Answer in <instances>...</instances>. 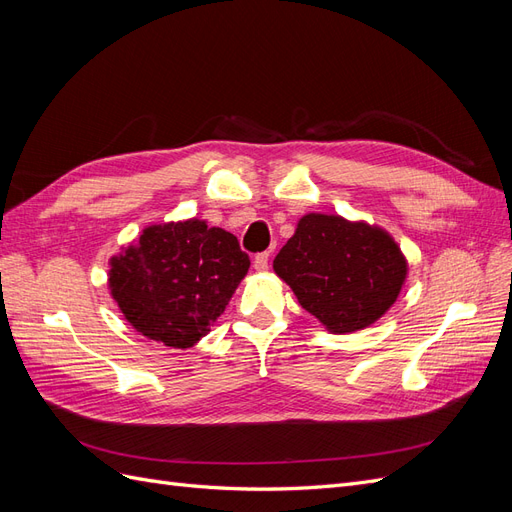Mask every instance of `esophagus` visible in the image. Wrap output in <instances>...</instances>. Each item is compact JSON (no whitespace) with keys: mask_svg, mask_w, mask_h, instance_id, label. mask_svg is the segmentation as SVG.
<instances>
[{"mask_svg":"<svg viewBox=\"0 0 512 512\" xmlns=\"http://www.w3.org/2000/svg\"><path fill=\"white\" fill-rule=\"evenodd\" d=\"M269 258H271V254H269V252H260V254H256V258H254V267H256V271H267V269H269Z\"/></svg>","mask_w":512,"mask_h":512,"instance_id":"1","label":"esophagus"}]
</instances>
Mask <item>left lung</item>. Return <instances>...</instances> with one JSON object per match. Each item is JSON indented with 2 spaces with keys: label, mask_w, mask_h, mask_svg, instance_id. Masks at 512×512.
I'll return each mask as SVG.
<instances>
[{
  "label": "left lung",
  "mask_w": 512,
  "mask_h": 512,
  "mask_svg": "<svg viewBox=\"0 0 512 512\" xmlns=\"http://www.w3.org/2000/svg\"><path fill=\"white\" fill-rule=\"evenodd\" d=\"M406 260L380 228L309 213L273 260L299 303L333 333L359 331L389 309L406 280Z\"/></svg>",
  "instance_id": "8db88e82"
}]
</instances>
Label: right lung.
Listing matches in <instances>:
<instances>
[{
    "mask_svg": "<svg viewBox=\"0 0 512 512\" xmlns=\"http://www.w3.org/2000/svg\"><path fill=\"white\" fill-rule=\"evenodd\" d=\"M250 269L235 235L200 220L149 226L111 260L108 286L132 327L164 346L207 335Z\"/></svg>",
    "mask_w": 512,
    "mask_h": 512,
    "instance_id": "add662e5",
    "label": "right lung"
}]
</instances>
